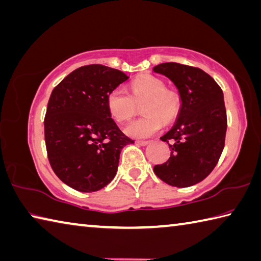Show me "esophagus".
<instances>
[{"label": "esophagus", "instance_id": "34e87169", "mask_svg": "<svg viewBox=\"0 0 261 261\" xmlns=\"http://www.w3.org/2000/svg\"><path fill=\"white\" fill-rule=\"evenodd\" d=\"M149 143H150L149 140H137V144L141 145V146H146V145H148Z\"/></svg>", "mask_w": 261, "mask_h": 261}]
</instances>
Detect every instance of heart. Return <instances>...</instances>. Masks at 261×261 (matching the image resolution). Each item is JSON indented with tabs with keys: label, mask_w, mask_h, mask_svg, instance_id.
<instances>
[{
	"label": "heart",
	"mask_w": 261,
	"mask_h": 261,
	"mask_svg": "<svg viewBox=\"0 0 261 261\" xmlns=\"http://www.w3.org/2000/svg\"><path fill=\"white\" fill-rule=\"evenodd\" d=\"M131 94L120 88L107 96V108L117 122H126L135 115L137 105H141L144 116L132 121L125 126V134L132 138H148L161 130L164 123L177 117L181 99L179 93L168 89L163 80L153 75H144L130 84Z\"/></svg>",
	"instance_id": "1"
}]
</instances>
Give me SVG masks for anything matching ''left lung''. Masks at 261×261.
<instances>
[{
    "label": "left lung",
    "mask_w": 261,
    "mask_h": 261,
    "mask_svg": "<svg viewBox=\"0 0 261 261\" xmlns=\"http://www.w3.org/2000/svg\"><path fill=\"white\" fill-rule=\"evenodd\" d=\"M153 70L171 80L181 99L177 122L161 137L169 144L171 155L165 163L155 165L154 172L171 186H193L209 176L224 149V93L209 74L197 67L164 63Z\"/></svg>",
    "instance_id": "obj_1"
}]
</instances>
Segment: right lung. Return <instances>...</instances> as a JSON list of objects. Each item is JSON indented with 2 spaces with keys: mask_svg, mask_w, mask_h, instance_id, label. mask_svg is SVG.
<instances>
[{
  "mask_svg": "<svg viewBox=\"0 0 261 261\" xmlns=\"http://www.w3.org/2000/svg\"><path fill=\"white\" fill-rule=\"evenodd\" d=\"M129 76L103 65L73 70L52 90L44 117L46 153L61 181L79 192L99 191L115 177L123 147L107 96Z\"/></svg>",
  "mask_w": 261,
  "mask_h": 261,
  "instance_id": "obj_1",
  "label": "right lung"
}]
</instances>
